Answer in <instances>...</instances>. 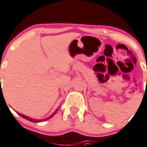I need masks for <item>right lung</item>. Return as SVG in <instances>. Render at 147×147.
<instances>
[{
	"mask_svg": "<svg viewBox=\"0 0 147 147\" xmlns=\"http://www.w3.org/2000/svg\"><path fill=\"white\" fill-rule=\"evenodd\" d=\"M57 110H58V109H57ZM56 112H57V111H55V113H54L52 114V115H51V116H49V118H47V119H43V120H38V119H31V118H29V117H28V116H24V115H22V114H20V113H18V114H19V115H20V116H21V117H23V118H24V119H27V120H28V121H31V122H33V123H40V122H42V121H45V120H48V119H49L51 118V117H52V116H53L54 115H55V114L56 113Z\"/></svg>",
	"mask_w": 147,
	"mask_h": 147,
	"instance_id": "obj_1",
	"label": "right lung"
}]
</instances>
